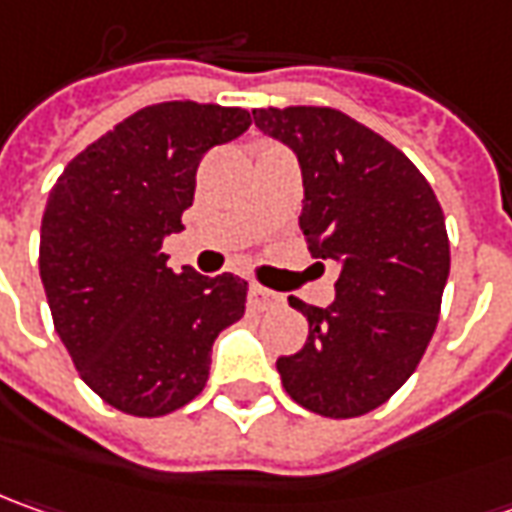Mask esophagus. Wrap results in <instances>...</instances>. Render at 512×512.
Listing matches in <instances>:
<instances>
[{
    "mask_svg": "<svg viewBox=\"0 0 512 512\" xmlns=\"http://www.w3.org/2000/svg\"><path fill=\"white\" fill-rule=\"evenodd\" d=\"M277 300H280V297H277L272 289H266V286H257V283H252V286H249V306H252V309H260V311L272 309Z\"/></svg>",
    "mask_w": 512,
    "mask_h": 512,
    "instance_id": "1",
    "label": "esophagus"
}]
</instances>
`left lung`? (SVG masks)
I'll return each mask as SVG.
<instances>
[{"label":"left lung","mask_w":512,"mask_h":512,"mask_svg":"<svg viewBox=\"0 0 512 512\" xmlns=\"http://www.w3.org/2000/svg\"><path fill=\"white\" fill-rule=\"evenodd\" d=\"M303 172L300 229L334 260V303H289L309 320L306 345L277 360L297 405L331 419L394 397L431 343L450 272L445 215L425 175L382 135L331 107L255 110Z\"/></svg>","instance_id":"8db88e82"}]
</instances>
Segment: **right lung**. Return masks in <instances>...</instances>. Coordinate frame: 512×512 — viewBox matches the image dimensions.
<instances>
[{
    "mask_svg": "<svg viewBox=\"0 0 512 512\" xmlns=\"http://www.w3.org/2000/svg\"><path fill=\"white\" fill-rule=\"evenodd\" d=\"M249 124L240 107L152 104L79 152L50 189L39 274L53 326L81 379L124 414L164 416L198 397L215 337L243 317L246 280L175 274L161 246L184 229L203 152Z\"/></svg>",
    "mask_w": 512,
    "mask_h": 512,
    "instance_id": "right-lung-1",
    "label": "right lung"
}]
</instances>
